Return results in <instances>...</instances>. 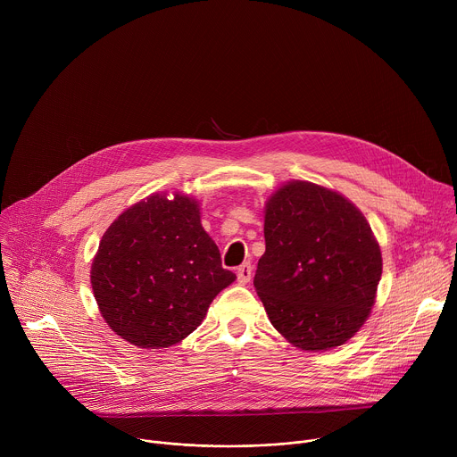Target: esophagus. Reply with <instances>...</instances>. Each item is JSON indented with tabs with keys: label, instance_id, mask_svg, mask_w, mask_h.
Here are the masks:
<instances>
[{
	"label": "esophagus",
	"instance_id": "esophagus-1",
	"mask_svg": "<svg viewBox=\"0 0 457 457\" xmlns=\"http://www.w3.org/2000/svg\"><path fill=\"white\" fill-rule=\"evenodd\" d=\"M251 277H253V268L249 262L237 268V278L240 284H247L251 280Z\"/></svg>",
	"mask_w": 457,
	"mask_h": 457
}]
</instances>
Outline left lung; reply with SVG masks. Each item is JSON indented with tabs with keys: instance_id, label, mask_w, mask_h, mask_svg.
<instances>
[{
	"instance_id": "1",
	"label": "left lung",
	"mask_w": 457,
	"mask_h": 457,
	"mask_svg": "<svg viewBox=\"0 0 457 457\" xmlns=\"http://www.w3.org/2000/svg\"><path fill=\"white\" fill-rule=\"evenodd\" d=\"M264 237L253 284L273 328L311 353L351 340L370 314L383 268L363 213L331 187L287 180L266 201Z\"/></svg>"
}]
</instances>
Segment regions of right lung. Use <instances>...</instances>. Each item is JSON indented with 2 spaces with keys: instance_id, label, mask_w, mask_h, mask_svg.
Listing matches in <instances>:
<instances>
[{
  "instance_id": "add662e5",
  "label": "right lung",
  "mask_w": 457,
  "mask_h": 457,
  "mask_svg": "<svg viewBox=\"0 0 457 457\" xmlns=\"http://www.w3.org/2000/svg\"><path fill=\"white\" fill-rule=\"evenodd\" d=\"M235 278L201 224V203L180 191L126 208L104 231L90 270L106 325L139 349L182 342Z\"/></svg>"
}]
</instances>
